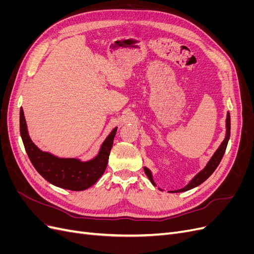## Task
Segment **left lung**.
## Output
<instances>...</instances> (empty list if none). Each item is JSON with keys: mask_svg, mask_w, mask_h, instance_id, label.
<instances>
[{"mask_svg": "<svg viewBox=\"0 0 254 254\" xmlns=\"http://www.w3.org/2000/svg\"><path fill=\"white\" fill-rule=\"evenodd\" d=\"M230 128H231V120H230V113L228 112L227 113V119H226V136H225L224 141H222L221 144L219 145V147L216 149V151L213 153V156L209 160V162L206 163V165L204 166L203 170H201L197 175L194 176V178L191 179L186 187L180 189V190H170L171 193H181V191H187L189 190H191V189H194L198 186H200L202 182H204L214 173V171L216 170L218 164L220 163L222 157H224V155H225L227 145H228V142H229V139H230ZM144 171H145V174L147 175L150 182L153 184V186L157 187V184L155 183V181H153L152 174H151V171L149 170V168L144 167ZM159 190H162L160 188H159Z\"/></svg>", "mask_w": 254, "mask_h": 254, "instance_id": "obj_1", "label": "left lung"}]
</instances>
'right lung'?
Here are the masks:
<instances>
[{"label": "right lung", "instance_id": "obj_1", "mask_svg": "<svg viewBox=\"0 0 254 254\" xmlns=\"http://www.w3.org/2000/svg\"><path fill=\"white\" fill-rule=\"evenodd\" d=\"M117 130L118 127L112 129L94 158L88 161L77 158H60L49 151L41 150L32 141L22 107L20 109V133L30 162L45 180L53 186L65 190H87L101 178L108 164Z\"/></svg>", "mask_w": 254, "mask_h": 254}]
</instances>
